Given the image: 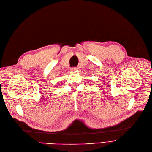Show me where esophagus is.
Masks as SVG:
<instances>
[{
  "label": "esophagus",
  "mask_w": 152,
  "mask_h": 152,
  "mask_svg": "<svg viewBox=\"0 0 152 152\" xmlns=\"http://www.w3.org/2000/svg\"><path fill=\"white\" fill-rule=\"evenodd\" d=\"M78 70V68H75V67H73V68H71V71L72 72H75V71H77Z\"/></svg>",
  "instance_id": "obj_1"
}]
</instances>
